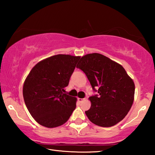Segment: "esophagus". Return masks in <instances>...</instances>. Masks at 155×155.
I'll return each instance as SVG.
<instances>
[{
	"instance_id": "obj_1",
	"label": "esophagus",
	"mask_w": 155,
	"mask_h": 155,
	"mask_svg": "<svg viewBox=\"0 0 155 155\" xmlns=\"http://www.w3.org/2000/svg\"><path fill=\"white\" fill-rule=\"evenodd\" d=\"M83 101H84V98H78V101L79 102V103H81V102Z\"/></svg>"
}]
</instances>
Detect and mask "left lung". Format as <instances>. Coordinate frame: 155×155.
<instances>
[{
    "label": "left lung",
    "instance_id": "8db88e82",
    "mask_svg": "<svg viewBox=\"0 0 155 155\" xmlns=\"http://www.w3.org/2000/svg\"><path fill=\"white\" fill-rule=\"evenodd\" d=\"M85 73L94 92L85 111L96 125L110 127L124 118L132 106L135 84L121 65L98 53L82 57L77 65Z\"/></svg>",
    "mask_w": 155,
    "mask_h": 155
}]
</instances>
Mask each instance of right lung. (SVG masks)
<instances>
[{
	"label": "right lung",
	"mask_w": 155,
	"mask_h": 155,
	"mask_svg": "<svg viewBox=\"0 0 155 155\" xmlns=\"http://www.w3.org/2000/svg\"><path fill=\"white\" fill-rule=\"evenodd\" d=\"M80 57L57 54L42 60L31 70L23 86L28 111L48 128L66 122L76 108L77 98L64 93Z\"/></svg>",
	"instance_id": "right-lung-1"
}]
</instances>
